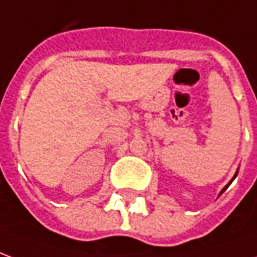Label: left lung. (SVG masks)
Instances as JSON below:
<instances>
[{"mask_svg":"<svg viewBox=\"0 0 257 257\" xmlns=\"http://www.w3.org/2000/svg\"><path fill=\"white\" fill-rule=\"evenodd\" d=\"M237 175H238V171H237V172H235V175H234V176H232V179H231V180H230V182H228V184H226V186H224V187H223V190H221V191H220V194H219V195H221V193H223V191H226V190H227V187H228V186H230V184H231V182H232V180H234V179L237 178Z\"/></svg>","mask_w":257,"mask_h":257,"instance_id":"1","label":"left lung"}]
</instances>
